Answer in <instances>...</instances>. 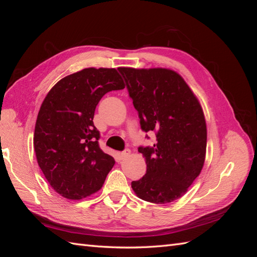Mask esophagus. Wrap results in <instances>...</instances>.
<instances>
[{"label":"esophagus","instance_id":"esophagus-1","mask_svg":"<svg viewBox=\"0 0 257 257\" xmlns=\"http://www.w3.org/2000/svg\"><path fill=\"white\" fill-rule=\"evenodd\" d=\"M130 154H131V151H130L128 149H125V150H124V151L121 153L120 157H121V159H122V160H124V159L128 158V157H130Z\"/></svg>","mask_w":257,"mask_h":257}]
</instances>
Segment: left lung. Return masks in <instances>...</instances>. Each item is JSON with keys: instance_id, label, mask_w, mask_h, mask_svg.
Masks as SVG:
<instances>
[{"instance_id": "8db88e82", "label": "left lung", "mask_w": 257, "mask_h": 257, "mask_svg": "<svg viewBox=\"0 0 257 257\" xmlns=\"http://www.w3.org/2000/svg\"><path fill=\"white\" fill-rule=\"evenodd\" d=\"M145 132H157V144L141 147L146 175L132 182L136 195L153 204L182 197L203 169L207 125L196 95L169 68L120 67Z\"/></svg>"}]
</instances>
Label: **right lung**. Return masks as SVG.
Listing matches in <instances>:
<instances>
[{"instance_id": "add662e5", "label": "right lung", "mask_w": 257, "mask_h": 257, "mask_svg": "<svg viewBox=\"0 0 257 257\" xmlns=\"http://www.w3.org/2000/svg\"><path fill=\"white\" fill-rule=\"evenodd\" d=\"M125 84L115 68L89 67L53 85L37 114L36 160L51 188L67 199H82L102 189L114 160L98 146L95 108L107 92Z\"/></svg>"}]
</instances>
